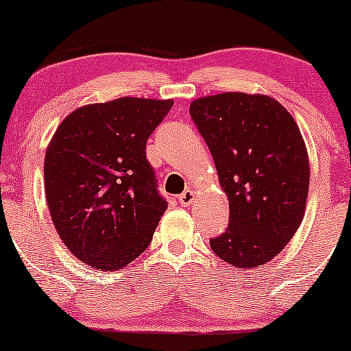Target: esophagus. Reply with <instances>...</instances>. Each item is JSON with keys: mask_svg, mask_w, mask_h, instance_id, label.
Listing matches in <instances>:
<instances>
[{"mask_svg": "<svg viewBox=\"0 0 351 351\" xmlns=\"http://www.w3.org/2000/svg\"><path fill=\"white\" fill-rule=\"evenodd\" d=\"M180 203H181V206H189V204H193L195 203V199H196V193L193 191V189H186V191L183 193V195H180Z\"/></svg>", "mask_w": 351, "mask_h": 351, "instance_id": "34e87169", "label": "esophagus"}]
</instances>
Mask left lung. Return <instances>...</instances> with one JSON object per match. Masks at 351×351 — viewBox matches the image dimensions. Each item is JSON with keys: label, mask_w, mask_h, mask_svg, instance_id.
Wrapping results in <instances>:
<instances>
[{"label": "left lung", "mask_w": 351, "mask_h": 351, "mask_svg": "<svg viewBox=\"0 0 351 351\" xmlns=\"http://www.w3.org/2000/svg\"><path fill=\"white\" fill-rule=\"evenodd\" d=\"M189 114L229 199V226L209 245L232 267H261L305 215L310 167L299 125L276 99L244 92L199 97Z\"/></svg>", "instance_id": "obj_1"}]
</instances>
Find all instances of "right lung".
I'll list each match as a JSON object with an SVG mask.
<instances>
[{"label":"right lung","instance_id":"1","mask_svg":"<svg viewBox=\"0 0 351 351\" xmlns=\"http://www.w3.org/2000/svg\"><path fill=\"white\" fill-rule=\"evenodd\" d=\"M173 100L120 97L71 112L44 158V189L67 249L102 271L134 263L168 203L147 160L148 136Z\"/></svg>","mask_w":351,"mask_h":351}]
</instances>
